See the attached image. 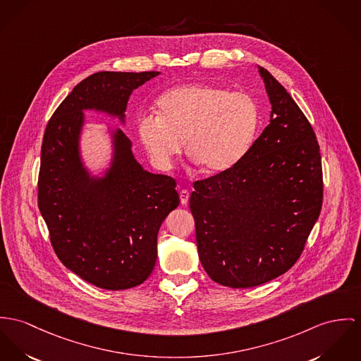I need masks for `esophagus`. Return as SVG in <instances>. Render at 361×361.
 I'll use <instances>...</instances> for the list:
<instances>
[{
  "instance_id": "esophagus-1",
  "label": "esophagus",
  "mask_w": 361,
  "mask_h": 361,
  "mask_svg": "<svg viewBox=\"0 0 361 361\" xmlns=\"http://www.w3.org/2000/svg\"><path fill=\"white\" fill-rule=\"evenodd\" d=\"M188 199H190V192H188L187 190H181V191H180L181 204H187V203H188Z\"/></svg>"
}]
</instances>
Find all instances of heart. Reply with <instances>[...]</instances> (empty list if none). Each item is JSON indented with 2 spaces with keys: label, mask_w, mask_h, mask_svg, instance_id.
I'll return each mask as SVG.
<instances>
[{
  "label": "heart",
  "mask_w": 361,
  "mask_h": 361,
  "mask_svg": "<svg viewBox=\"0 0 361 361\" xmlns=\"http://www.w3.org/2000/svg\"><path fill=\"white\" fill-rule=\"evenodd\" d=\"M157 115L137 119V136L152 162L169 167L184 139L188 155L207 174L235 166L249 151L258 110L247 94L209 83H188L165 92L155 103Z\"/></svg>",
  "instance_id": "b5f03b06"
}]
</instances>
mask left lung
I'll list each match as a JSON object with an SVG mask.
<instances>
[{"label": "left lung", "mask_w": 361, "mask_h": 361, "mask_svg": "<svg viewBox=\"0 0 361 361\" xmlns=\"http://www.w3.org/2000/svg\"><path fill=\"white\" fill-rule=\"evenodd\" d=\"M271 119L245 157L195 181L190 207L199 259L216 283L264 284L300 258L323 202L320 148L287 90L262 67Z\"/></svg>", "instance_id": "1"}]
</instances>
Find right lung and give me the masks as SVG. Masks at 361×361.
<instances>
[{"label": "right lung", "instance_id": "add662e5", "mask_svg": "<svg viewBox=\"0 0 361 361\" xmlns=\"http://www.w3.org/2000/svg\"><path fill=\"white\" fill-rule=\"evenodd\" d=\"M158 71H100L61 102L45 129L38 207L56 255L66 268L104 290H126L148 278L157 262L158 232L180 204L174 178L144 170L121 129L107 126L111 158L93 174L83 161L85 111L126 125L135 89Z\"/></svg>", "mask_w": 361, "mask_h": 361}]
</instances>
